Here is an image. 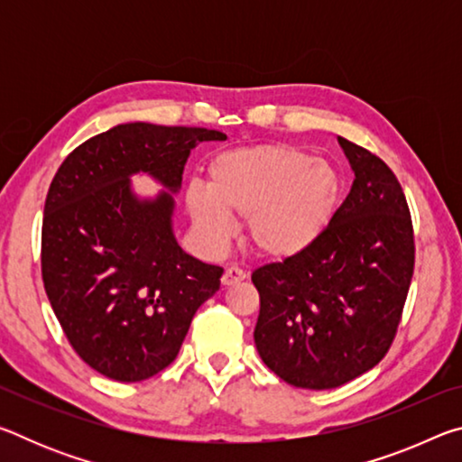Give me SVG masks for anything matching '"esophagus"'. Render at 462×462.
<instances>
[{
  "mask_svg": "<svg viewBox=\"0 0 462 462\" xmlns=\"http://www.w3.org/2000/svg\"><path fill=\"white\" fill-rule=\"evenodd\" d=\"M246 279V273L242 271V269H238V267H228L224 271V275H222V285H236V283H240V281H245Z\"/></svg>",
  "mask_w": 462,
  "mask_h": 462,
  "instance_id": "obj_1",
  "label": "esophagus"
}]
</instances>
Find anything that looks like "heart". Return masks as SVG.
<instances>
[{"label": "heart", "mask_w": 462, "mask_h": 462, "mask_svg": "<svg viewBox=\"0 0 462 462\" xmlns=\"http://www.w3.org/2000/svg\"><path fill=\"white\" fill-rule=\"evenodd\" d=\"M340 177L330 162L289 144L234 148L208 167V189L189 185L185 203L208 246L246 220V242L264 259L283 261L314 245L332 220Z\"/></svg>", "instance_id": "obj_1"}]
</instances>
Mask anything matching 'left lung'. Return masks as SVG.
<instances>
[{
	"mask_svg": "<svg viewBox=\"0 0 462 462\" xmlns=\"http://www.w3.org/2000/svg\"><path fill=\"white\" fill-rule=\"evenodd\" d=\"M338 140L355 171L346 199L310 248L253 271L256 350L279 379L301 389L340 387L387 355L416 263L395 173L377 154Z\"/></svg>",
	"mask_w": 462,
	"mask_h": 462,
	"instance_id": "left-lung-1",
	"label": "left lung"
}]
</instances>
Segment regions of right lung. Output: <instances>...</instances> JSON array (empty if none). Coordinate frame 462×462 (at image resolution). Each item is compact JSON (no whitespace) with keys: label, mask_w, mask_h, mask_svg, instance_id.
Here are the masks:
<instances>
[{"label":"right lung","mask_w":462,"mask_h":462,"mask_svg":"<svg viewBox=\"0 0 462 462\" xmlns=\"http://www.w3.org/2000/svg\"><path fill=\"white\" fill-rule=\"evenodd\" d=\"M203 140L226 134L120 124L77 146L46 193L44 291L75 353L107 379L134 383L167 369L195 311L220 289L224 269L177 245L171 195L138 201L128 185L146 171L177 191Z\"/></svg>","instance_id":"add662e5"}]
</instances>
